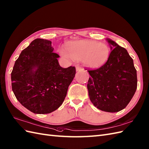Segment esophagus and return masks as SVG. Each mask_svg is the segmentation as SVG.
I'll return each mask as SVG.
<instances>
[{"instance_id": "1", "label": "esophagus", "mask_w": 149, "mask_h": 149, "mask_svg": "<svg viewBox=\"0 0 149 149\" xmlns=\"http://www.w3.org/2000/svg\"><path fill=\"white\" fill-rule=\"evenodd\" d=\"M82 70V68L79 66H76V71H81Z\"/></svg>"}]
</instances>
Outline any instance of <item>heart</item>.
Returning a JSON list of instances; mask_svg holds the SVG:
<instances>
[{"label": "heart", "mask_w": 149, "mask_h": 149, "mask_svg": "<svg viewBox=\"0 0 149 149\" xmlns=\"http://www.w3.org/2000/svg\"><path fill=\"white\" fill-rule=\"evenodd\" d=\"M66 50L61 49L64 57L74 60H81L85 66L98 69L106 64L109 57L110 50L106 43L85 40L68 43Z\"/></svg>", "instance_id": "obj_1"}]
</instances>
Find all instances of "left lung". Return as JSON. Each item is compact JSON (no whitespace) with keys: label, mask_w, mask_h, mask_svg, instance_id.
I'll return each mask as SVG.
<instances>
[{"label":"left lung","mask_w":149,"mask_h":149,"mask_svg":"<svg viewBox=\"0 0 149 149\" xmlns=\"http://www.w3.org/2000/svg\"><path fill=\"white\" fill-rule=\"evenodd\" d=\"M111 52L102 67L88 71L87 88L92 104L99 109L116 112L125 109L137 88L136 70L127 50L107 38Z\"/></svg>","instance_id":"1"}]
</instances>
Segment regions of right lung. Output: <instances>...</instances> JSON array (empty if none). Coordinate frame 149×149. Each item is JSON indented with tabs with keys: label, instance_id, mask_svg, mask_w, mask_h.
I'll use <instances>...</instances> for the list:
<instances>
[{
	"label": "right lung",
	"instance_id": "obj_1",
	"mask_svg": "<svg viewBox=\"0 0 149 149\" xmlns=\"http://www.w3.org/2000/svg\"><path fill=\"white\" fill-rule=\"evenodd\" d=\"M52 42L37 38L20 54L11 72L17 100L35 114H49L64 102L73 79L74 66H60Z\"/></svg>",
	"mask_w": 149,
	"mask_h": 149
}]
</instances>
